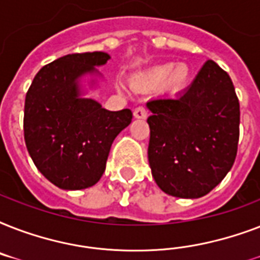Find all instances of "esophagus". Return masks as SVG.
Listing matches in <instances>:
<instances>
[{"label":"esophagus","instance_id":"esophagus-1","mask_svg":"<svg viewBox=\"0 0 260 260\" xmlns=\"http://www.w3.org/2000/svg\"><path fill=\"white\" fill-rule=\"evenodd\" d=\"M134 116L135 118H147L148 112H147V109L144 106H138V108L134 110Z\"/></svg>","mask_w":260,"mask_h":260}]
</instances>
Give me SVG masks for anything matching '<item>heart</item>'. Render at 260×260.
<instances>
[{"mask_svg":"<svg viewBox=\"0 0 260 260\" xmlns=\"http://www.w3.org/2000/svg\"><path fill=\"white\" fill-rule=\"evenodd\" d=\"M190 78V70L186 64L166 63L152 71L150 77L151 83L154 86H166L171 91H179L187 85Z\"/></svg>","mask_w":260,"mask_h":260,"instance_id":"b5f03b06","label":"heart"}]
</instances>
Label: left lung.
<instances>
[{
	"mask_svg": "<svg viewBox=\"0 0 260 260\" xmlns=\"http://www.w3.org/2000/svg\"><path fill=\"white\" fill-rule=\"evenodd\" d=\"M152 112L148 162L156 185L179 198H200L232 169L240 105L230 75L213 60L175 98L147 102Z\"/></svg>",
	"mask_w": 260,
	"mask_h": 260,
	"instance_id": "obj_1",
	"label": "left lung"
}]
</instances>
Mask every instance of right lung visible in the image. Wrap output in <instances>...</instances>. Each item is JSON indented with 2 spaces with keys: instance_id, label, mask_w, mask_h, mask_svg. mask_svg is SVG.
<instances>
[{
  "instance_id": "add662e5",
  "label": "right lung",
  "mask_w": 260,
  "mask_h": 260,
  "mask_svg": "<svg viewBox=\"0 0 260 260\" xmlns=\"http://www.w3.org/2000/svg\"><path fill=\"white\" fill-rule=\"evenodd\" d=\"M106 52L70 54L40 69L26 91L24 139L35 166L64 190L95 185L112 143L132 121V112H110L79 97L78 79L105 64Z\"/></svg>"
}]
</instances>
